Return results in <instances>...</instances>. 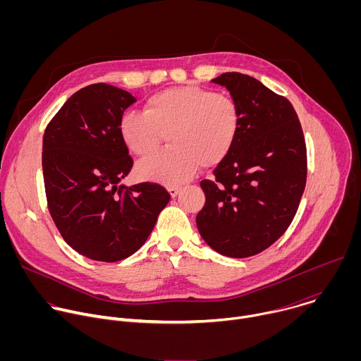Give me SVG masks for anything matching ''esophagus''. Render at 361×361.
Instances as JSON below:
<instances>
[{"label":"esophagus","mask_w":361,"mask_h":361,"mask_svg":"<svg viewBox=\"0 0 361 361\" xmlns=\"http://www.w3.org/2000/svg\"><path fill=\"white\" fill-rule=\"evenodd\" d=\"M180 191H181L180 187H170V188H169V192H170L171 197H177V195L180 194Z\"/></svg>","instance_id":"esophagus-1"}]
</instances>
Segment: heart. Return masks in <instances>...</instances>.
I'll list each match as a JSON object with an SVG mask.
<instances>
[{
	"label": "heart",
	"mask_w": 361,
	"mask_h": 361,
	"mask_svg": "<svg viewBox=\"0 0 361 361\" xmlns=\"http://www.w3.org/2000/svg\"><path fill=\"white\" fill-rule=\"evenodd\" d=\"M240 123V109L231 97L183 85L151 95L144 113H124L118 134L140 157L156 149L167 134L170 147L140 161L137 174L144 180L178 185L190 180L200 166H217L228 156Z\"/></svg>",
	"instance_id": "1"
}]
</instances>
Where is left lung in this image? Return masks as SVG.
<instances>
[{"label":"left lung","instance_id":"1","mask_svg":"<svg viewBox=\"0 0 361 361\" xmlns=\"http://www.w3.org/2000/svg\"><path fill=\"white\" fill-rule=\"evenodd\" d=\"M241 123L228 156L200 183L205 204L195 223L214 251L244 259L276 243L291 224L307 178L302 130L291 102L259 80L224 73Z\"/></svg>","mask_w":361,"mask_h":361}]
</instances>
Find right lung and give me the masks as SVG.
Masks as SVG:
<instances>
[{"mask_svg":"<svg viewBox=\"0 0 361 361\" xmlns=\"http://www.w3.org/2000/svg\"><path fill=\"white\" fill-rule=\"evenodd\" d=\"M137 99L98 82L73 94L42 138L48 210L68 245L87 259L114 263L148 238L170 194L159 184H121L133 169L118 121Z\"/></svg>","mask_w":361,"mask_h":361,"instance_id":"right-lung-1","label":"right lung"}]
</instances>
